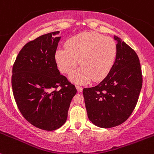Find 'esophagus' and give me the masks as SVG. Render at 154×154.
<instances>
[{
    "label": "esophagus",
    "instance_id": "1",
    "mask_svg": "<svg viewBox=\"0 0 154 154\" xmlns=\"http://www.w3.org/2000/svg\"><path fill=\"white\" fill-rule=\"evenodd\" d=\"M76 89H77V92H81L83 91V88L81 86H76Z\"/></svg>",
    "mask_w": 154,
    "mask_h": 154
}]
</instances>
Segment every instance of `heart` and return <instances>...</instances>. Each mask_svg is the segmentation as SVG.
<instances>
[{
	"label": "heart",
	"instance_id": "obj_1",
	"mask_svg": "<svg viewBox=\"0 0 154 154\" xmlns=\"http://www.w3.org/2000/svg\"><path fill=\"white\" fill-rule=\"evenodd\" d=\"M117 56V46L112 38L95 31H85L70 38L65 49L56 52L59 71L69 74L80 62V68L70 75L73 83L86 84L92 80H104L110 73Z\"/></svg>",
	"mask_w": 154,
	"mask_h": 154
}]
</instances>
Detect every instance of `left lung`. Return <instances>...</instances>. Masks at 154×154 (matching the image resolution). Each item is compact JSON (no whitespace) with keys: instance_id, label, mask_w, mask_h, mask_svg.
<instances>
[{"instance_id":"8db88e82","label":"left lung","mask_w":154,"mask_h":154,"mask_svg":"<svg viewBox=\"0 0 154 154\" xmlns=\"http://www.w3.org/2000/svg\"><path fill=\"white\" fill-rule=\"evenodd\" d=\"M117 56L108 75L97 86L83 90L89 120L101 128L124 123L132 114L142 87L136 53L117 36Z\"/></svg>"}]
</instances>
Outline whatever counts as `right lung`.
I'll list each match as a JSON object with an SVG mask.
<instances>
[{"label": "right lung", "instance_id": "obj_1", "mask_svg": "<svg viewBox=\"0 0 154 154\" xmlns=\"http://www.w3.org/2000/svg\"><path fill=\"white\" fill-rule=\"evenodd\" d=\"M59 34L48 33L25 44L13 67L12 88L19 111L31 125L47 131L65 124L77 93L58 70L55 55L61 37L54 36Z\"/></svg>", "mask_w": 154, "mask_h": 154}]
</instances>
